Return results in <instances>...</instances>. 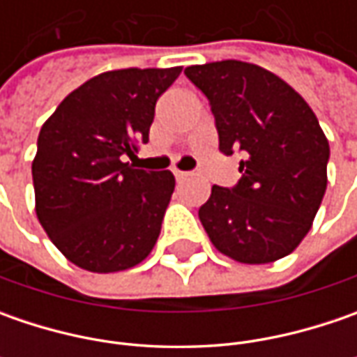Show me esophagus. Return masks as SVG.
<instances>
[{"label":"esophagus","instance_id":"esophagus-1","mask_svg":"<svg viewBox=\"0 0 357 357\" xmlns=\"http://www.w3.org/2000/svg\"><path fill=\"white\" fill-rule=\"evenodd\" d=\"M190 174L185 171H174V178H176V183H185L186 178H188Z\"/></svg>","mask_w":357,"mask_h":357}]
</instances>
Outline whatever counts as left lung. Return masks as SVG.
<instances>
[{"label": "left lung", "mask_w": 357, "mask_h": 357, "mask_svg": "<svg viewBox=\"0 0 357 357\" xmlns=\"http://www.w3.org/2000/svg\"><path fill=\"white\" fill-rule=\"evenodd\" d=\"M185 75L211 103L220 153L244 157L238 185H214L200 206L208 238L242 264L288 256L308 234L328 185L330 144L314 111L252 63L190 65Z\"/></svg>", "instance_id": "1"}]
</instances>
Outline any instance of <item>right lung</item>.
I'll return each instance as SVG.
<instances>
[{"mask_svg":"<svg viewBox=\"0 0 357 357\" xmlns=\"http://www.w3.org/2000/svg\"><path fill=\"white\" fill-rule=\"evenodd\" d=\"M107 71L69 93L45 121L31 165L35 213L61 254L89 272H119L151 254L174 190L171 171L132 169L157 99L181 75Z\"/></svg>","mask_w":357,"mask_h":357,"instance_id":"add662e5","label":"right lung"}]
</instances>
